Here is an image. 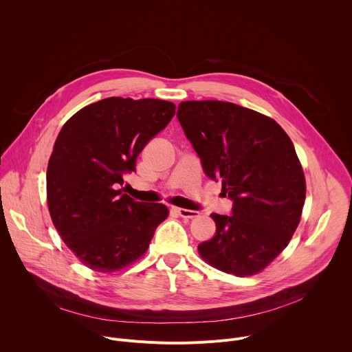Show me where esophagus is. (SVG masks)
Instances as JSON below:
<instances>
[{
  "instance_id": "obj_1",
  "label": "esophagus",
  "mask_w": 352,
  "mask_h": 352,
  "mask_svg": "<svg viewBox=\"0 0 352 352\" xmlns=\"http://www.w3.org/2000/svg\"><path fill=\"white\" fill-rule=\"evenodd\" d=\"M171 210H173L174 213H177L178 216L184 217V219H195V217H197V216H199V212H196V210L181 209V208H177V206H173V208H171Z\"/></svg>"
}]
</instances>
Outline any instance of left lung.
Segmentation results:
<instances>
[{
	"instance_id": "1",
	"label": "left lung",
	"mask_w": 352,
	"mask_h": 352,
	"mask_svg": "<svg viewBox=\"0 0 352 352\" xmlns=\"http://www.w3.org/2000/svg\"><path fill=\"white\" fill-rule=\"evenodd\" d=\"M177 117L205 174L234 202L231 216L210 214L216 235L197 246L199 255L236 277L258 274L302 214L307 182L289 136L270 117L219 100L182 102Z\"/></svg>"
}]
</instances>
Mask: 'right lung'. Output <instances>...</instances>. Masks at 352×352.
Listing matches in <instances>:
<instances>
[{
  "label": "right lung",
  "instance_id": "obj_1",
  "mask_svg": "<svg viewBox=\"0 0 352 352\" xmlns=\"http://www.w3.org/2000/svg\"><path fill=\"white\" fill-rule=\"evenodd\" d=\"M174 114L175 104L166 100L109 97L79 110L60 131L47 167V205L61 239L86 267H128L167 219V206L136 202L117 188Z\"/></svg>",
  "mask_w": 352,
  "mask_h": 352
}]
</instances>
